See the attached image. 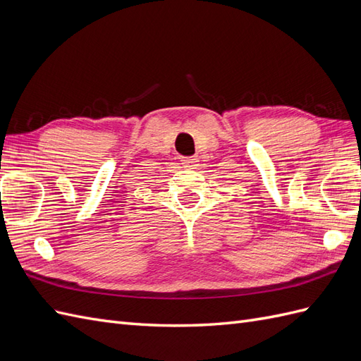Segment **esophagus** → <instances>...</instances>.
<instances>
[{"label": "esophagus", "mask_w": 361, "mask_h": 361, "mask_svg": "<svg viewBox=\"0 0 361 361\" xmlns=\"http://www.w3.org/2000/svg\"><path fill=\"white\" fill-rule=\"evenodd\" d=\"M180 162L183 164L185 167H194L195 164L199 162V158L197 157H182Z\"/></svg>", "instance_id": "1"}]
</instances>
